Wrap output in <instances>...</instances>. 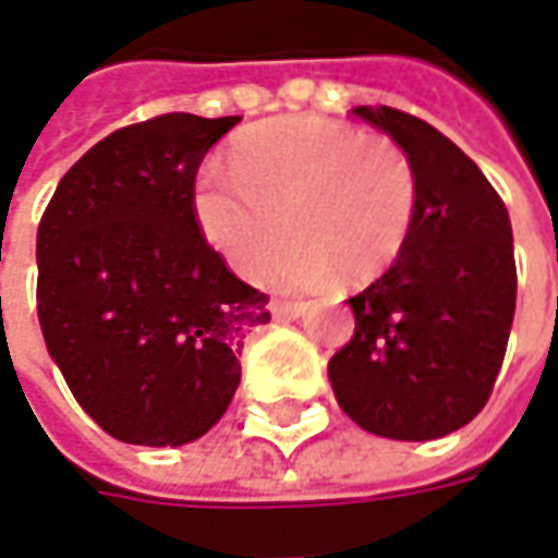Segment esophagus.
<instances>
[{
    "instance_id": "esophagus-1",
    "label": "esophagus",
    "mask_w": 558,
    "mask_h": 558,
    "mask_svg": "<svg viewBox=\"0 0 558 558\" xmlns=\"http://www.w3.org/2000/svg\"><path fill=\"white\" fill-rule=\"evenodd\" d=\"M271 314L278 320H295V317L305 314V305L302 302H271Z\"/></svg>"
}]
</instances>
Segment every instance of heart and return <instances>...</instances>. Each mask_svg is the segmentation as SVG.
<instances>
[{"mask_svg": "<svg viewBox=\"0 0 558 558\" xmlns=\"http://www.w3.org/2000/svg\"><path fill=\"white\" fill-rule=\"evenodd\" d=\"M231 161L234 173L198 170L192 214L204 241L244 278L280 228L291 229V241L259 271L280 290H314L336 271L348 283H369L409 244L418 173L390 140L320 116H283L238 136Z\"/></svg>", "mask_w": 558, "mask_h": 558, "instance_id": "b5f03b06", "label": "heart"}]
</instances>
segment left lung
Here are the masks:
<instances>
[{
  "label": "left lung",
  "mask_w": 558,
  "mask_h": 558,
  "mask_svg": "<svg viewBox=\"0 0 558 558\" xmlns=\"http://www.w3.org/2000/svg\"><path fill=\"white\" fill-rule=\"evenodd\" d=\"M407 151L418 214L400 259L351 295L354 336L329 360L351 422L375 437L424 442L486 407L517 311L513 229L483 170L427 121L390 106H354Z\"/></svg>",
  "instance_id": "8db88e82"
}]
</instances>
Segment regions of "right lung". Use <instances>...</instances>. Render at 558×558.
<instances>
[{"label": "right lung", "instance_id": "1", "mask_svg": "<svg viewBox=\"0 0 558 558\" xmlns=\"http://www.w3.org/2000/svg\"><path fill=\"white\" fill-rule=\"evenodd\" d=\"M170 112L121 128L57 183L39 222V324L78 407L131 446L204 437L241 385L268 295L207 247L192 185L238 124Z\"/></svg>", "mask_w": 558, "mask_h": 558}]
</instances>
